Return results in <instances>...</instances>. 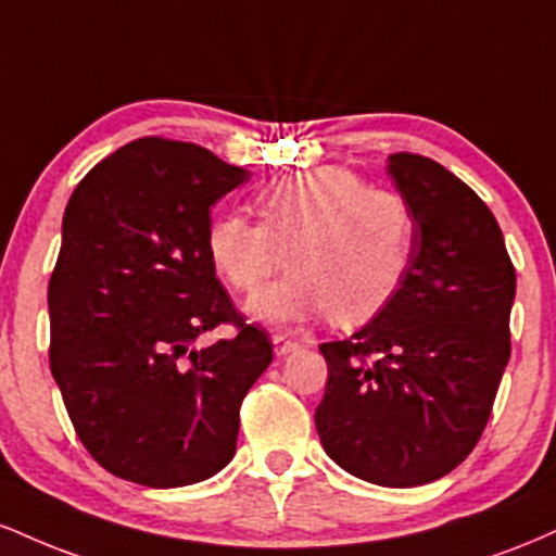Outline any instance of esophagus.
Wrapping results in <instances>:
<instances>
[{
    "mask_svg": "<svg viewBox=\"0 0 556 556\" xmlns=\"http://www.w3.org/2000/svg\"><path fill=\"white\" fill-rule=\"evenodd\" d=\"M271 344H274V355H277V358H285V355L295 353V350L300 348L295 340H290V337H285V334H274Z\"/></svg>",
    "mask_w": 556,
    "mask_h": 556,
    "instance_id": "esophagus-1",
    "label": "esophagus"
}]
</instances>
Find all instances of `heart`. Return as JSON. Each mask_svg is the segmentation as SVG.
Instances as JSON below:
<instances>
[{
  "mask_svg": "<svg viewBox=\"0 0 556 556\" xmlns=\"http://www.w3.org/2000/svg\"><path fill=\"white\" fill-rule=\"evenodd\" d=\"M264 225L225 214L208 229L216 271L240 292H256L287 264L292 274L248 303L258 321L303 324L331 311L340 324H366L405 282L416 251L410 208L368 188L344 167H321L258 195Z\"/></svg>",
  "mask_w": 556,
  "mask_h": 556,
  "instance_id": "1",
  "label": "heart"
}]
</instances>
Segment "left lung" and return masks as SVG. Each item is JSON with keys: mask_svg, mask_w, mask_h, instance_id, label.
Listing matches in <instances>:
<instances>
[{"mask_svg": "<svg viewBox=\"0 0 556 556\" xmlns=\"http://www.w3.org/2000/svg\"><path fill=\"white\" fill-rule=\"evenodd\" d=\"M416 251L397 295L350 340L324 342L316 429L342 470L424 486L473 452L509 361L515 269L494 214L433 159L392 154Z\"/></svg>", "mask_w": 556, "mask_h": 556, "instance_id": "left-lung-1", "label": "left lung"}]
</instances>
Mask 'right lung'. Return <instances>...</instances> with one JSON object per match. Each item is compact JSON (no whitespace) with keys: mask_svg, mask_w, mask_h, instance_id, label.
Listing matches in <instances>:
<instances>
[{"mask_svg":"<svg viewBox=\"0 0 556 556\" xmlns=\"http://www.w3.org/2000/svg\"><path fill=\"white\" fill-rule=\"evenodd\" d=\"M251 172L164 138L123 146L83 177L49 282L52 376L101 468L151 489L232 460L240 405L274 358L208 256L212 206ZM235 323L239 337L195 349Z\"/></svg>","mask_w":556,"mask_h":556,"instance_id":"right-lung-1","label":"right lung"}]
</instances>
